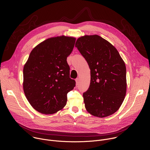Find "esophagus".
I'll return each instance as SVG.
<instances>
[{
	"label": "esophagus",
	"mask_w": 150,
	"mask_h": 150,
	"mask_svg": "<svg viewBox=\"0 0 150 150\" xmlns=\"http://www.w3.org/2000/svg\"><path fill=\"white\" fill-rule=\"evenodd\" d=\"M75 81H76V85H78L79 83V78H76Z\"/></svg>",
	"instance_id": "obj_1"
}]
</instances>
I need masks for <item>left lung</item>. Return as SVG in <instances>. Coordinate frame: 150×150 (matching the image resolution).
<instances>
[{
    "instance_id": "8db88e82",
    "label": "left lung",
    "mask_w": 150,
    "mask_h": 150,
    "mask_svg": "<svg viewBox=\"0 0 150 150\" xmlns=\"http://www.w3.org/2000/svg\"><path fill=\"white\" fill-rule=\"evenodd\" d=\"M75 47L91 70L90 87L83 94L85 109L98 117L113 115L120 108L126 93L124 61L117 49L98 35L78 38Z\"/></svg>"
}]
</instances>
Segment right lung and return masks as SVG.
<instances>
[{
  "instance_id": "1",
  "label": "right lung",
  "mask_w": 150,
  "mask_h": 150,
  "mask_svg": "<svg viewBox=\"0 0 150 150\" xmlns=\"http://www.w3.org/2000/svg\"><path fill=\"white\" fill-rule=\"evenodd\" d=\"M76 38L59 36L49 38L31 52L23 69V89L27 99L37 112L51 115L67 104V94L75 86L70 78L67 57Z\"/></svg>"
}]
</instances>
